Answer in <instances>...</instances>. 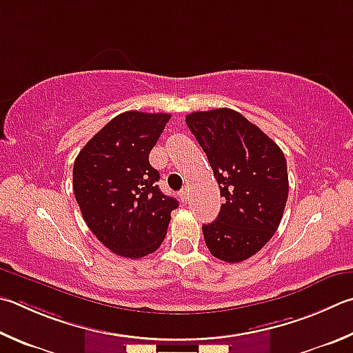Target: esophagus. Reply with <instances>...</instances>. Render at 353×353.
<instances>
[{
  "mask_svg": "<svg viewBox=\"0 0 353 353\" xmlns=\"http://www.w3.org/2000/svg\"><path fill=\"white\" fill-rule=\"evenodd\" d=\"M179 196H181V199H182L183 202H187V199H188V187H183L181 190V193H179Z\"/></svg>",
  "mask_w": 353,
  "mask_h": 353,
  "instance_id": "esophagus-1",
  "label": "esophagus"
}]
</instances>
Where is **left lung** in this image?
Returning a JSON list of instances; mask_svg holds the SVG:
<instances>
[{"label": "left lung", "instance_id": "left-lung-1", "mask_svg": "<svg viewBox=\"0 0 353 353\" xmlns=\"http://www.w3.org/2000/svg\"><path fill=\"white\" fill-rule=\"evenodd\" d=\"M190 131L207 154L223 203L217 219L203 223L205 243L214 258L241 262L272 239L288 197L284 152L238 111L191 112Z\"/></svg>", "mask_w": 353, "mask_h": 353}]
</instances>
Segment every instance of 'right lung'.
Returning <instances> with one entry per match:
<instances>
[{"label":"right lung","mask_w":353,"mask_h":353,"mask_svg":"<svg viewBox=\"0 0 353 353\" xmlns=\"http://www.w3.org/2000/svg\"><path fill=\"white\" fill-rule=\"evenodd\" d=\"M170 114H119L83 146L74 163V194L89 230L123 258H143L166 236L174 197L159 190L150 152Z\"/></svg>","instance_id":"right-lung-1"}]
</instances>
